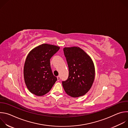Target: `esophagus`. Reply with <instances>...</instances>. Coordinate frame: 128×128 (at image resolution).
<instances>
[{"instance_id": "obj_1", "label": "esophagus", "mask_w": 128, "mask_h": 128, "mask_svg": "<svg viewBox=\"0 0 128 128\" xmlns=\"http://www.w3.org/2000/svg\"><path fill=\"white\" fill-rule=\"evenodd\" d=\"M57 80H61V78H60V76H57Z\"/></svg>"}]
</instances>
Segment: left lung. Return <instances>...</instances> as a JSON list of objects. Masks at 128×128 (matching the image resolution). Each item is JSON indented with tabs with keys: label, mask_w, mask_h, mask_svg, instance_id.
<instances>
[{
	"label": "left lung",
	"mask_w": 128,
	"mask_h": 128,
	"mask_svg": "<svg viewBox=\"0 0 128 128\" xmlns=\"http://www.w3.org/2000/svg\"><path fill=\"white\" fill-rule=\"evenodd\" d=\"M69 68V76L62 86L67 95L76 98L90 90L95 78V66L90 56L78 46L63 48Z\"/></svg>",
	"instance_id": "obj_1"
}]
</instances>
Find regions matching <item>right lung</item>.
Here are the masks:
<instances>
[{
  "label": "right lung",
  "mask_w": 128,
  "mask_h": 128,
  "mask_svg": "<svg viewBox=\"0 0 128 128\" xmlns=\"http://www.w3.org/2000/svg\"><path fill=\"white\" fill-rule=\"evenodd\" d=\"M60 47L44 44L32 49L28 54L24 67V78L28 90L36 96L48 93L56 82L50 68V59Z\"/></svg>",
  "instance_id": "add662e5"
}]
</instances>
